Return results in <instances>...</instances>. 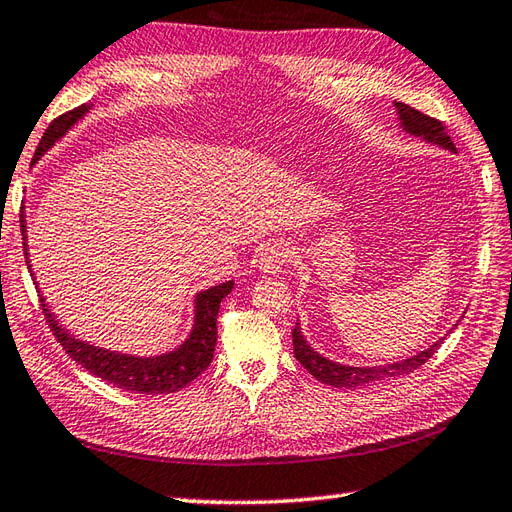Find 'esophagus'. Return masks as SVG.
Wrapping results in <instances>:
<instances>
[{"label":"esophagus","mask_w":512,"mask_h":512,"mask_svg":"<svg viewBox=\"0 0 512 512\" xmlns=\"http://www.w3.org/2000/svg\"><path fill=\"white\" fill-rule=\"evenodd\" d=\"M291 254L294 252H291V247L287 243H271L263 249V254L258 256V269L263 271V274H278V271L289 263Z\"/></svg>","instance_id":"1"}]
</instances>
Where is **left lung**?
Wrapping results in <instances>:
<instances>
[{
  "mask_svg": "<svg viewBox=\"0 0 512 512\" xmlns=\"http://www.w3.org/2000/svg\"><path fill=\"white\" fill-rule=\"evenodd\" d=\"M395 110H398V119H400V125L406 134H411V137H420L426 143L437 145V148H444L448 152L457 154L455 143L446 134L442 121H437V119L429 117V114L406 106V103H400V101H395ZM291 336H294V356L302 364V367L314 375L316 380L329 384V387H344V389H356V387H364V384L393 380V378H398V375L413 373L417 367H422V364L433 356L442 342V338H440L437 342H433L429 349H424L420 353H415V356L398 360V362L378 364V367H349V364H340V362H333L325 356H320V353L307 342V338L302 336L300 322H296L294 333H291Z\"/></svg>",
  "mask_w": 512,
  "mask_h": 512,
  "instance_id": "obj_1",
  "label": "left lung"
}]
</instances>
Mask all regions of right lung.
I'll list each match as a JSON object with an SVG mask.
<instances>
[{
  "instance_id": "obj_1",
  "label": "right lung",
  "mask_w": 512,
  "mask_h": 512,
  "mask_svg": "<svg viewBox=\"0 0 512 512\" xmlns=\"http://www.w3.org/2000/svg\"><path fill=\"white\" fill-rule=\"evenodd\" d=\"M92 110V106L83 103V106L75 108L72 112L61 114L59 119L50 123V128L41 137L33 163H37L41 156H44L52 145H55L64 134L75 125L79 119L86 117ZM22 241H24V256L30 269V276L33 274V265H30V254H28V236H26V214L22 212ZM37 285V280H35ZM234 289V280H227V283L214 285L205 291H198L194 296V325L190 336H187L179 347L172 351L159 353V356H132V353H121V351H110L103 347H95L86 340H79L77 336L61 325L57 316L52 314L46 298L39 294L41 307H44L46 322L50 325L55 338L61 342V347L66 349L68 356L79 362L83 369L90 371L97 378L106 380L108 384H114L123 391L130 393H141V395H159V393H174L181 391L185 384L196 380L214 358V347H216V316L218 307H221V300Z\"/></svg>"
}]
</instances>
